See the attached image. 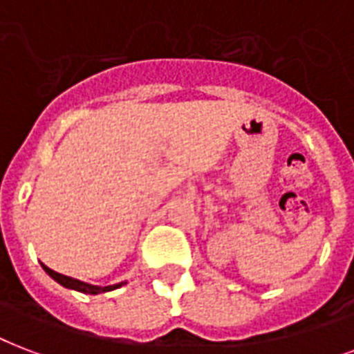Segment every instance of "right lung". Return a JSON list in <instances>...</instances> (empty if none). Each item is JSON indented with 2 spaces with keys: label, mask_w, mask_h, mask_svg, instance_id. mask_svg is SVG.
<instances>
[{
  "label": "right lung",
  "mask_w": 354,
  "mask_h": 354,
  "mask_svg": "<svg viewBox=\"0 0 354 354\" xmlns=\"http://www.w3.org/2000/svg\"><path fill=\"white\" fill-rule=\"evenodd\" d=\"M42 268L46 270L48 274L52 276L57 283H61L63 288H68V289H74V291H82V293H87V295H98V293H106V291H113V289L121 288L123 283H115V286H106V288H98V286H91V283H86V281H80V280H74L71 276H63L59 272H55L52 268H48L46 265H42Z\"/></svg>",
  "instance_id": "add662e5"
}]
</instances>
